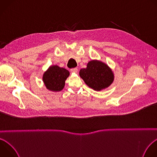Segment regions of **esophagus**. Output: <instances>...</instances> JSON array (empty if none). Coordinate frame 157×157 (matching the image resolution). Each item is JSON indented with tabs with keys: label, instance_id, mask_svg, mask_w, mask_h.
I'll return each mask as SVG.
<instances>
[{
	"label": "esophagus",
	"instance_id": "34e87169",
	"mask_svg": "<svg viewBox=\"0 0 157 157\" xmlns=\"http://www.w3.org/2000/svg\"><path fill=\"white\" fill-rule=\"evenodd\" d=\"M70 71L71 73H77L78 71V69L77 68H72L70 70Z\"/></svg>",
	"mask_w": 157,
	"mask_h": 157
}]
</instances>
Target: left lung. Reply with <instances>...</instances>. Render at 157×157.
Returning <instances> with one entry per match:
<instances>
[{"label": "left lung", "mask_w": 157, "mask_h": 157, "mask_svg": "<svg viewBox=\"0 0 157 157\" xmlns=\"http://www.w3.org/2000/svg\"><path fill=\"white\" fill-rule=\"evenodd\" d=\"M79 76L89 87L96 91L107 87L114 80V75L109 66L97 60L89 61L86 68L80 70Z\"/></svg>", "instance_id": "1"}]
</instances>
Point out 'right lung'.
<instances>
[{"label": "right lung", "mask_w": 157, "mask_h": 157, "mask_svg": "<svg viewBox=\"0 0 157 157\" xmlns=\"http://www.w3.org/2000/svg\"><path fill=\"white\" fill-rule=\"evenodd\" d=\"M70 75L69 71L55 65L50 66L44 73L43 82L47 88L52 91H60L63 89L65 80Z\"/></svg>", "instance_id": "obj_1"}]
</instances>
